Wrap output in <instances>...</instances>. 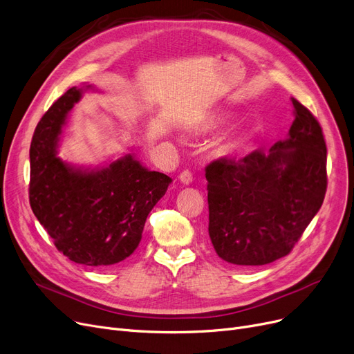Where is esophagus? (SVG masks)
I'll use <instances>...</instances> for the list:
<instances>
[{"label": "esophagus", "instance_id": "esophagus-1", "mask_svg": "<svg viewBox=\"0 0 354 354\" xmlns=\"http://www.w3.org/2000/svg\"><path fill=\"white\" fill-rule=\"evenodd\" d=\"M179 179H180V182L183 183V185H189V183L192 182L191 171H188V169H185V171H182L180 175H179Z\"/></svg>", "mask_w": 354, "mask_h": 354}]
</instances>
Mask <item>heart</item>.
I'll return each mask as SVG.
<instances>
[{
    "label": "heart",
    "mask_w": 354,
    "mask_h": 354,
    "mask_svg": "<svg viewBox=\"0 0 354 354\" xmlns=\"http://www.w3.org/2000/svg\"><path fill=\"white\" fill-rule=\"evenodd\" d=\"M212 126H214V124H211V127H212Z\"/></svg>",
    "instance_id": "b5f03b06"
}]
</instances>
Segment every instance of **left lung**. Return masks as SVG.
Returning a JSON list of instances; mask_svg holds the SVG:
<instances>
[{"label":"left lung","instance_id":"1","mask_svg":"<svg viewBox=\"0 0 354 354\" xmlns=\"http://www.w3.org/2000/svg\"><path fill=\"white\" fill-rule=\"evenodd\" d=\"M288 139L268 153L205 167L208 233L217 254L244 268L268 265L294 249L324 201L327 146L318 120L292 98Z\"/></svg>","mask_w":354,"mask_h":354}]
</instances>
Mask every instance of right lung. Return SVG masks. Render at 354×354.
<instances>
[{
  "label": "right lung",
  "mask_w": 354,
  "mask_h": 354,
  "mask_svg": "<svg viewBox=\"0 0 354 354\" xmlns=\"http://www.w3.org/2000/svg\"><path fill=\"white\" fill-rule=\"evenodd\" d=\"M82 92L68 89L39 121L30 145L28 198L60 253L75 263L106 268L137 249L149 212L172 179L147 171L133 155L92 171L60 159L59 136Z\"/></svg>",
  "instance_id": "1"
}]
</instances>
